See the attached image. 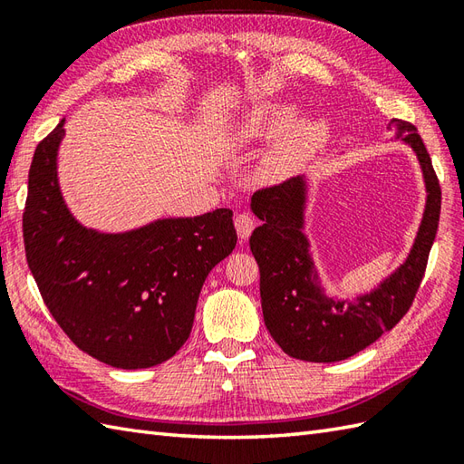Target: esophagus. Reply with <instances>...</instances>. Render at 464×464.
I'll return each instance as SVG.
<instances>
[{"label": "esophagus", "mask_w": 464, "mask_h": 464, "mask_svg": "<svg viewBox=\"0 0 464 464\" xmlns=\"http://www.w3.org/2000/svg\"><path fill=\"white\" fill-rule=\"evenodd\" d=\"M235 229L241 239H249V235L255 229V219L249 213H237L235 215Z\"/></svg>", "instance_id": "obj_1"}]
</instances>
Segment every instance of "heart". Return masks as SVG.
Here are the masks:
<instances>
[{
  "mask_svg": "<svg viewBox=\"0 0 464 464\" xmlns=\"http://www.w3.org/2000/svg\"><path fill=\"white\" fill-rule=\"evenodd\" d=\"M301 107L291 102H261L241 117L235 133L241 141H271L287 133L261 167L265 179H283L317 155L329 140V125L321 117L301 120Z\"/></svg>",
  "mask_w": 464,
  "mask_h": 464,
  "instance_id": "1",
  "label": "heart"
}]
</instances>
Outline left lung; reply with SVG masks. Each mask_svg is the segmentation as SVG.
Segmentation results:
<instances>
[{
	"label": "left lung",
	"mask_w": 464,
	"mask_h": 464,
	"mask_svg": "<svg viewBox=\"0 0 464 464\" xmlns=\"http://www.w3.org/2000/svg\"><path fill=\"white\" fill-rule=\"evenodd\" d=\"M389 127L417 153L427 205L407 261L374 291L359 295L354 301H339L323 293L303 233L307 199L303 177L265 187L253 195L251 209L263 221L249 239L261 271L263 319L275 343L293 359H349L395 327L415 301L439 227L440 185L417 127L402 120H392Z\"/></svg>",
	"instance_id": "1"
}]
</instances>
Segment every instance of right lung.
<instances>
[{"label": "right lung", "mask_w": 464, "mask_h": 464, "mask_svg": "<svg viewBox=\"0 0 464 464\" xmlns=\"http://www.w3.org/2000/svg\"><path fill=\"white\" fill-rule=\"evenodd\" d=\"M63 133L62 120L29 167L27 265L75 347L117 369L155 367L189 339L207 275L237 245L233 211L160 219L127 233L85 229L59 191Z\"/></svg>", "instance_id": "add662e5"}]
</instances>
